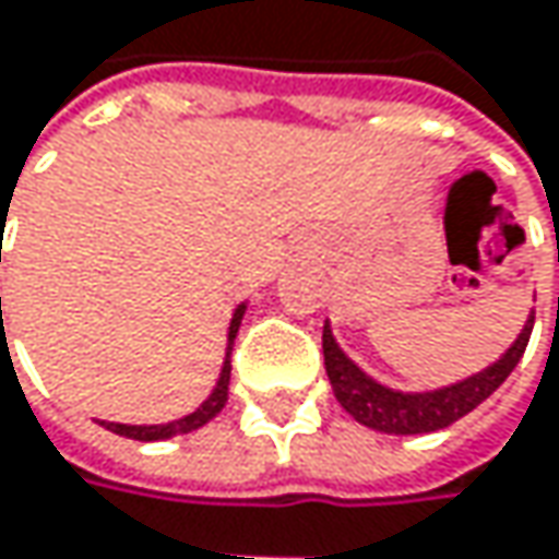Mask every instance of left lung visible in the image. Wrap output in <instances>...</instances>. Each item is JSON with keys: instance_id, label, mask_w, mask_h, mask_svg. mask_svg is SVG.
Segmentation results:
<instances>
[{"instance_id": "8db88e82", "label": "left lung", "mask_w": 559, "mask_h": 559, "mask_svg": "<svg viewBox=\"0 0 559 559\" xmlns=\"http://www.w3.org/2000/svg\"><path fill=\"white\" fill-rule=\"evenodd\" d=\"M531 326H534V317L524 323L521 336L514 340V346L496 366H489L479 376L463 379L450 389L424 391V394H404V391H391L379 382H372L336 346L330 323L323 326V362H326V376H330L336 401L359 424L382 430V433H430V430H443L453 420L466 417L473 407H479L492 391L502 385L511 376V369L518 366V359L524 356V346L531 340Z\"/></svg>"}]
</instances>
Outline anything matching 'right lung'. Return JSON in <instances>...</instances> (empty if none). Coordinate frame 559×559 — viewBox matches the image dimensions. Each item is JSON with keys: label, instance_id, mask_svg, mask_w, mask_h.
<instances>
[{"label": "right lung", "instance_id": "right-lung-1", "mask_svg": "<svg viewBox=\"0 0 559 559\" xmlns=\"http://www.w3.org/2000/svg\"><path fill=\"white\" fill-rule=\"evenodd\" d=\"M242 313H246V304H239V307H236V313H233V323H229V349H226V362H223L219 382H216L213 394H210V397H206L193 414H187V417H180V420H170V424H152V427L106 424V420H103V427H106V430H112V433H119V437H129V440H168V437L190 433V430H197V427L210 424V420L226 407V401H229V372H233V359H229V353H233V340H236V333H239Z\"/></svg>", "mask_w": 559, "mask_h": 559}]
</instances>
